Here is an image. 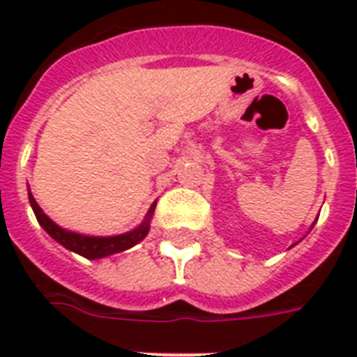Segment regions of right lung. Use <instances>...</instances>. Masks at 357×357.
<instances>
[{
  "instance_id": "right-lung-1",
  "label": "right lung",
  "mask_w": 357,
  "mask_h": 357,
  "mask_svg": "<svg viewBox=\"0 0 357 357\" xmlns=\"http://www.w3.org/2000/svg\"><path fill=\"white\" fill-rule=\"evenodd\" d=\"M29 203L33 206V212L37 216V222L43 225V229L52 236L54 240H57L61 245H65L66 250L74 251L78 255L85 257V259H100V257L113 255V253H119V251H124L135 245L137 242L145 238L149 233V220L153 216L154 204L151 206L147 214V220L141 223L139 227L132 231V233L119 234V236H109V238H98V236H84V234L68 233L65 229L57 227L52 220H50L46 214H44L40 206L37 204V201L33 199V195L29 193Z\"/></svg>"
}]
</instances>
